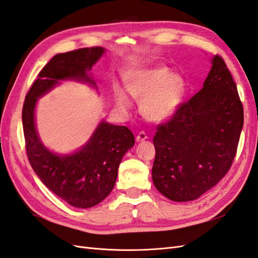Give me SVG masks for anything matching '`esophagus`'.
<instances>
[{
    "mask_svg": "<svg viewBox=\"0 0 258 258\" xmlns=\"http://www.w3.org/2000/svg\"><path fill=\"white\" fill-rule=\"evenodd\" d=\"M147 138H148L147 134L145 133L144 131H142V132H140V133H138V135L136 136V142H143V141H145V140H147Z\"/></svg>",
    "mask_w": 258,
    "mask_h": 258,
    "instance_id": "34e87169",
    "label": "esophagus"
}]
</instances>
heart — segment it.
<instances>
[{
	"instance_id": "obj_1",
	"label": "heart",
	"mask_w": 258,
	"mask_h": 258,
	"mask_svg": "<svg viewBox=\"0 0 258 258\" xmlns=\"http://www.w3.org/2000/svg\"><path fill=\"white\" fill-rule=\"evenodd\" d=\"M131 96L143 99L142 112L154 122H162L172 115L184 94V81L171 75L166 68H157L138 73L126 85ZM115 102L121 109H128L131 98L122 89L115 90Z\"/></svg>"
}]
</instances>
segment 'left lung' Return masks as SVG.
<instances>
[{
    "label": "left lung",
    "mask_w": 258,
    "mask_h": 258,
    "mask_svg": "<svg viewBox=\"0 0 258 258\" xmlns=\"http://www.w3.org/2000/svg\"><path fill=\"white\" fill-rule=\"evenodd\" d=\"M203 88L157 126L153 181L174 202L196 200L232 166L244 113L236 85L216 54Z\"/></svg>",
    "instance_id": "1"
}]
</instances>
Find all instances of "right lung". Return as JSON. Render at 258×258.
I'll list each match as a JSON object with an SVG mask.
<instances>
[{"label":"right lung","instance_id":"1","mask_svg":"<svg viewBox=\"0 0 258 258\" xmlns=\"http://www.w3.org/2000/svg\"><path fill=\"white\" fill-rule=\"evenodd\" d=\"M103 52L101 47H91L54 55L38 74L23 105L25 147L30 166L45 186L77 208L95 206L111 193L122 158L134 146V135L126 126L102 122L81 150L70 156H57L39 140L35 105L37 98L62 79H78L95 85L86 72Z\"/></svg>","mask_w":258,"mask_h":258}]
</instances>
